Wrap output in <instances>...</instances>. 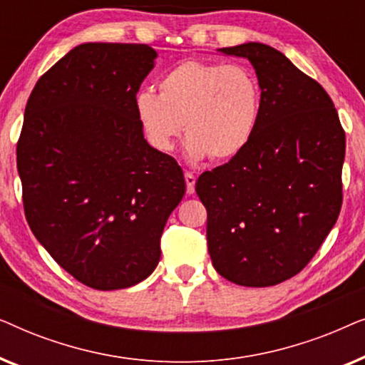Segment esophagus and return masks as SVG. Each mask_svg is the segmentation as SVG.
Here are the masks:
<instances>
[{
  "label": "esophagus",
  "mask_w": 365,
  "mask_h": 365,
  "mask_svg": "<svg viewBox=\"0 0 365 365\" xmlns=\"http://www.w3.org/2000/svg\"><path fill=\"white\" fill-rule=\"evenodd\" d=\"M184 179H186V191L187 194H192L194 192V184H196V176H194L192 173H186L184 174Z\"/></svg>",
  "instance_id": "34e87169"
}]
</instances>
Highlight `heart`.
<instances>
[{
    "mask_svg": "<svg viewBox=\"0 0 365 365\" xmlns=\"http://www.w3.org/2000/svg\"><path fill=\"white\" fill-rule=\"evenodd\" d=\"M144 136L159 151H171L186 133L189 158L227 161L256 134L262 109L259 79L242 64L182 61L159 79V94L136 96Z\"/></svg>",
    "mask_w": 365,
    "mask_h": 365,
    "instance_id": "b5f03b06",
    "label": "heart"
}]
</instances>
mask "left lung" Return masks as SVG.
Here are the masks:
<instances>
[{
  "label": "left lung",
  "mask_w": 365,
  "mask_h": 365,
  "mask_svg": "<svg viewBox=\"0 0 365 365\" xmlns=\"http://www.w3.org/2000/svg\"><path fill=\"white\" fill-rule=\"evenodd\" d=\"M256 69L262 109L251 143L199 176L207 249L224 279L267 287L302 271L342 206L346 133L321 84L262 43L222 48Z\"/></svg>",
  "instance_id": "left-lung-1"
}]
</instances>
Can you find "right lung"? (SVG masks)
<instances>
[{
	"mask_svg": "<svg viewBox=\"0 0 365 365\" xmlns=\"http://www.w3.org/2000/svg\"><path fill=\"white\" fill-rule=\"evenodd\" d=\"M148 44L84 43L38 79L16 146L26 221L76 281L131 287L156 269L186 192L176 159L144 139L136 94Z\"/></svg>",
	"mask_w": 365,
	"mask_h": 365,
	"instance_id": "add662e5",
	"label": "right lung"
}]
</instances>
